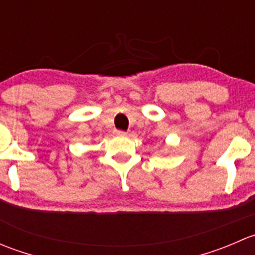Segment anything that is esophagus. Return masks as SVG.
Segmentation results:
<instances>
[{
    "instance_id": "34e87169",
    "label": "esophagus",
    "mask_w": 255,
    "mask_h": 255,
    "mask_svg": "<svg viewBox=\"0 0 255 255\" xmlns=\"http://www.w3.org/2000/svg\"><path fill=\"white\" fill-rule=\"evenodd\" d=\"M115 134L118 135V137H125V135H127V133L125 130H115Z\"/></svg>"
}]
</instances>
